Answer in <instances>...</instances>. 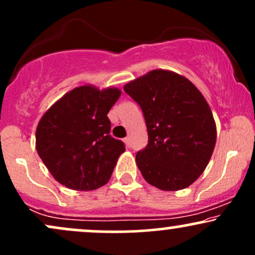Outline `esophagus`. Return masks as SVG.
I'll return each instance as SVG.
<instances>
[{"mask_svg":"<svg viewBox=\"0 0 255 255\" xmlns=\"http://www.w3.org/2000/svg\"><path fill=\"white\" fill-rule=\"evenodd\" d=\"M124 141H125V144L127 145V147H129V146H130V139H129V136H126L125 139H124Z\"/></svg>","mask_w":255,"mask_h":255,"instance_id":"esophagus-1","label":"esophagus"}]
</instances>
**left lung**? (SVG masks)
Segmentation results:
<instances>
[{
    "label": "left lung",
    "instance_id": "left-lung-1",
    "mask_svg": "<svg viewBox=\"0 0 255 255\" xmlns=\"http://www.w3.org/2000/svg\"><path fill=\"white\" fill-rule=\"evenodd\" d=\"M139 104L148 142L135 160L142 176L162 191L191 186L209 164L216 145L212 111L188 79L156 69L124 87Z\"/></svg>",
    "mask_w": 255,
    "mask_h": 255
}]
</instances>
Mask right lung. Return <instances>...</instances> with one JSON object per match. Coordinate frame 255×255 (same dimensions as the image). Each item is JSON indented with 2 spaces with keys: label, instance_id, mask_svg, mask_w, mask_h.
<instances>
[{
  "label": "right lung",
  "instance_id": "right-lung-1",
  "mask_svg": "<svg viewBox=\"0 0 255 255\" xmlns=\"http://www.w3.org/2000/svg\"><path fill=\"white\" fill-rule=\"evenodd\" d=\"M121 96L118 89L72 90L44 114L36 147L56 181L75 191H93L110 180L124 141L110 135L108 113Z\"/></svg>",
  "mask_w": 255,
  "mask_h": 255
}]
</instances>
